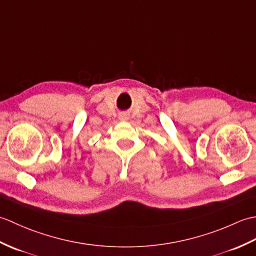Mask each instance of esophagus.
Wrapping results in <instances>:
<instances>
[{"label":"esophagus","instance_id":"34e87169","mask_svg":"<svg viewBox=\"0 0 256 256\" xmlns=\"http://www.w3.org/2000/svg\"><path fill=\"white\" fill-rule=\"evenodd\" d=\"M120 120H122V121H126L128 116H126V114H122V116H120Z\"/></svg>","mask_w":256,"mask_h":256}]
</instances>
